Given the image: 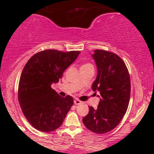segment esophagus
Returning a JSON list of instances; mask_svg holds the SVG:
<instances>
[{
  "label": "esophagus",
  "instance_id": "1",
  "mask_svg": "<svg viewBox=\"0 0 154 154\" xmlns=\"http://www.w3.org/2000/svg\"><path fill=\"white\" fill-rule=\"evenodd\" d=\"M74 103H75V105H79V104L82 103V101H80V100L78 99H76L74 100Z\"/></svg>",
  "mask_w": 154,
  "mask_h": 154
}]
</instances>
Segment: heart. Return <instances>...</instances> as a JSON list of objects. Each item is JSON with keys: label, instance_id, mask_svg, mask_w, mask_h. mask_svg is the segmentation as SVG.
<instances>
[{"label": "heart", "instance_id": "heart-1", "mask_svg": "<svg viewBox=\"0 0 154 154\" xmlns=\"http://www.w3.org/2000/svg\"><path fill=\"white\" fill-rule=\"evenodd\" d=\"M90 65H91V63H86V64H84V65H83V66H90Z\"/></svg>", "mask_w": 154, "mask_h": 154}]
</instances>
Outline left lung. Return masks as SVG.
Instances as JSON below:
<instances>
[{"label":"left lung","mask_w":154,"mask_h":154,"mask_svg":"<svg viewBox=\"0 0 154 154\" xmlns=\"http://www.w3.org/2000/svg\"><path fill=\"white\" fill-rule=\"evenodd\" d=\"M97 67L96 79L92 85L98 91L100 101L96 109L89 106L82 119L91 131L103 134L119 125L128 109L130 97V78L126 65L119 56L109 51L95 50L91 55Z\"/></svg>","instance_id":"obj_1"}]
</instances>
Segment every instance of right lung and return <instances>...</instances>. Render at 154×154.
Instances as JSON below:
<instances>
[{
    "label": "right lung",
    "instance_id": "add662e5",
    "mask_svg": "<svg viewBox=\"0 0 154 154\" xmlns=\"http://www.w3.org/2000/svg\"><path fill=\"white\" fill-rule=\"evenodd\" d=\"M79 54L45 50L32 56L23 69L19 102L26 119L37 130L51 132L62 125L74 100L70 95L60 96L51 85L59 82Z\"/></svg>",
    "mask_w": 154,
    "mask_h": 154
}]
</instances>
